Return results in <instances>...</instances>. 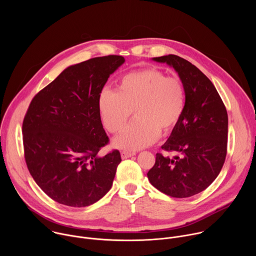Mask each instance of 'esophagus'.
Here are the masks:
<instances>
[{"instance_id":"obj_1","label":"esophagus","mask_w":256,"mask_h":256,"mask_svg":"<svg viewBox=\"0 0 256 256\" xmlns=\"http://www.w3.org/2000/svg\"><path fill=\"white\" fill-rule=\"evenodd\" d=\"M120 154H122V159H126V158H130V157L136 155L134 152H128V151H122Z\"/></svg>"}]
</instances>
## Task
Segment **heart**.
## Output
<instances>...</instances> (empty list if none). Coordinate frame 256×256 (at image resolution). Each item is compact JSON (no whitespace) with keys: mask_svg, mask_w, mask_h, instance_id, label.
Masks as SVG:
<instances>
[{"mask_svg":"<svg viewBox=\"0 0 256 256\" xmlns=\"http://www.w3.org/2000/svg\"><path fill=\"white\" fill-rule=\"evenodd\" d=\"M186 88L182 81L154 68L132 70L120 77L116 92L101 91L98 110L105 128L120 132L134 112L136 120L114 140L126 150H138L159 136L172 132L184 116Z\"/></svg>","mask_w":256,"mask_h":256,"instance_id":"obj_1","label":"heart"}]
</instances>
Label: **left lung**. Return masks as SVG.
<instances>
[{
  "label": "left lung",
  "mask_w": 256,
  "mask_h": 256,
  "mask_svg": "<svg viewBox=\"0 0 256 256\" xmlns=\"http://www.w3.org/2000/svg\"><path fill=\"white\" fill-rule=\"evenodd\" d=\"M174 68L186 88V109L162 146L173 158L156 154L149 170L151 184L177 198L204 190L220 173L227 155L228 114L210 79L188 60L175 54L153 58Z\"/></svg>",
  "instance_id": "1"
}]
</instances>
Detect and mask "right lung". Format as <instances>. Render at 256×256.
Returning <instances> with one entry per match:
<instances>
[{
  "label": "right lung",
  "mask_w": 256,
  "mask_h": 256,
  "mask_svg": "<svg viewBox=\"0 0 256 256\" xmlns=\"http://www.w3.org/2000/svg\"><path fill=\"white\" fill-rule=\"evenodd\" d=\"M124 62V56L110 54L70 66L30 102L22 126L26 165L58 204L88 206L112 186L122 157L118 150L98 155L109 142L98 98Z\"/></svg>",
  "instance_id": "obj_1"
}]
</instances>
